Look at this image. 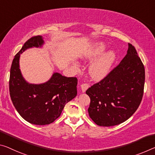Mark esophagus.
<instances>
[{
    "instance_id": "34e87169",
    "label": "esophagus",
    "mask_w": 155,
    "mask_h": 155,
    "mask_svg": "<svg viewBox=\"0 0 155 155\" xmlns=\"http://www.w3.org/2000/svg\"><path fill=\"white\" fill-rule=\"evenodd\" d=\"M88 87H89V85L87 83H83L82 85H81V91L83 92H85Z\"/></svg>"
}]
</instances>
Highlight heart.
Segmentation results:
<instances>
[{
	"label": "heart",
	"mask_w": 155,
	"mask_h": 155,
	"mask_svg": "<svg viewBox=\"0 0 155 155\" xmlns=\"http://www.w3.org/2000/svg\"><path fill=\"white\" fill-rule=\"evenodd\" d=\"M106 49V44L98 42L90 47L83 55V58L87 60H92L97 57L88 67V74L96 81H101L108 74L116 60V52L114 50H109L104 53Z\"/></svg>",
	"instance_id": "b5f03b06"
}]
</instances>
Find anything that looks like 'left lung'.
Wrapping results in <instances>:
<instances>
[{
	"mask_svg": "<svg viewBox=\"0 0 155 155\" xmlns=\"http://www.w3.org/2000/svg\"><path fill=\"white\" fill-rule=\"evenodd\" d=\"M145 69L134 47L106 77L88 88L87 111L100 126H117L126 121L138 108L143 94Z\"/></svg>",
	"mask_w": 155,
	"mask_h": 155,
	"instance_id": "8db88e82",
	"label": "left lung"
}]
</instances>
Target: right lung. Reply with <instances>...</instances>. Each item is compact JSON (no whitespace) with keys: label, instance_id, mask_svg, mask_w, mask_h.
<instances>
[{"label":"right lung","instance_id":"1","mask_svg":"<svg viewBox=\"0 0 155 155\" xmlns=\"http://www.w3.org/2000/svg\"><path fill=\"white\" fill-rule=\"evenodd\" d=\"M42 36H34L24 44L12 61L9 77L11 99L17 112L31 124H50L60 117L65 104L77 95L76 77L54 72L46 82L34 84L27 81L20 69V56L28 49L42 48Z\"/></svg>","mask_w":155,"mask_h":155}]
</instances>
